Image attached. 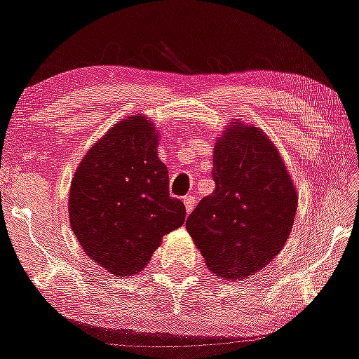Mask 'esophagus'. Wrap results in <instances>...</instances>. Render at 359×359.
Returning a JSON list of instances; mask_svg holds the SVG:
<instances>
[{
    "label": "esophagus",
    "instance_id": "esophagus-1",
    "mask_svg": "<svg viewBox=\"0 0 359 359\" xmlns=\"http://www.w3.org/2000/svg\"><path fill=\"white\" fill-rule=\"evenodd\" d=\"M183 203H184L186 212H188V214L193 212V209H194V205H196V199L193 198V196H191V194H189V196H184Z\"/></svg>",
    "mask_w": 359,
    "mask_h": 359
}]
</instances>
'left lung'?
<instances>
[{
    "label": "left lung",
    "instance_id": "8db88e82",
    "mask_svg": "<svg viewBox=\"0 0 359 359\" xmlns=\"http://www.w3.org/2000/svg\"><path fill=\"white\" fill-rule=\"evenodd\" d=\"M215 189L201 199L186 230L217 276L245 278L286 243L297 194L278 150L257 127L232 126L214 149Z\"/></svg>",
    "mask_w": 359,
    "mask_h": 359
}]
</instances>
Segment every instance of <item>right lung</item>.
<instances>
[{"mask_svg":"<svg viewBox=\"0 0 359 359\" xmlns=\"http://www.w3.org/2000/svg\"><path fill=\"white\" fill-rule=\"evenodd\" d=\"M151 122L121 121L85 155L70 188V224L88 257L112 276L142 271L163 235L184 224L156 155Z\"/></svg>","mask_w":359,"mask_h":359,"instance_id":"1","label":"right lung"}]
</instances>
